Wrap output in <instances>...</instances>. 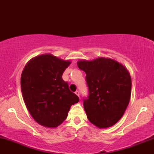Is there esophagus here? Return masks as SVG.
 Here are the masks:
<instances>
[{
    "mask_svg": "<svg viewBox=\"0 0 154 154\" xmlns=\"http://www.w3.org/2000/svg\"><path fill=\"white\" fill-rule=\"evenodd\" d=\"M75 94H76V95L79 97H80V93H79V91H76V92H75Z\"/></svg>",
    "mask_w": 154,
    "mask_h": 154,
    "instance_id": "34e87169",
    "label": "esophagus"
}]
</instances>
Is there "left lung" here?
Wrapping results in <instances>:
<instances>
[{"mask_svg":"<svg viewBox=\"0 0 154 154\" xmlns=\"http://www.w3.org/2000/svg\"><path fill=\"white\" fill-rule=\"evenodd\" d=\"M86 73L89 96L83 106L90 123L99 128L115 125L125 113L131 96L132 81L125 66L113 59L79 60Z\"/></svg>","mask_w":154,"mask_h":154,"instance_id":"8db88e82","label":"left lung"}]
</instances>
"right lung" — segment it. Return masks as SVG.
Masks as SVG:
<instances>
[{
	"label": "right lung",
	"mask_w": 154,
	"mask_h": 154,
	"mask_svg": "<svg viewBox=\"0 0 154 154\" xmlns=\"http://www.w3.org/2000/svg\"><path fill=\"white\" fill-rule=\"evenodd\" d=\"M71 62L43 54L29 61L21 76L22 97L29 112L40 125L57 128L79 98L70 91L62 74Z\"/></svg>",
	"instance_id": "obj_1"
}]
</instances>
